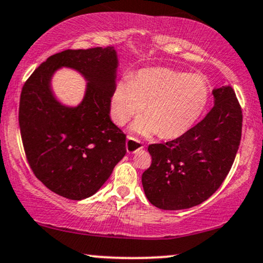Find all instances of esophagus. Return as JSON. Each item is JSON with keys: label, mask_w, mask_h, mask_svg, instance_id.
<instances>
[{"label": "esophagus", "mask_w": 263, "mask_h": 263, "mask_svg": "<svg viewBox=\"0 0 263 263\" xmlns=\"http://www.w3.org/2000/svg\"><path fill=\"white\" fill-rule=\"evenodd\" d=\"M144 145H143V143L141 141H138L137 138H134L131 137V136H128L127 139H126V151L129 154H134L139 149H142Z\"/></svg>", "instance_id": "1"}]
</instances>
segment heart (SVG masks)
Here are the masks:
<instances>
[{"instance_id":"b5f03b06","label":"heart","mask_w":263,"mask_h":263,"mask_svg":"<svg viewBox=\"0 0 263 263\" xmlns=\"http://www.w3.org/2000/svg\"><path fill=\"white\" fill-rule=\"evenodd\" d=\"M209 99L210 85L202 75L148 68L132 79L116 82L111 93V118L118 125H125L145 106L147 116L136 122L135 131L174 139L194 126Z\"/></svg>"}]
</instances>
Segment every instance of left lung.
<instances>
[{
  "label": "left lung",
  "mask_w": 263,
  "mask_h": 263,
  "mask_svg": "<svg viewBox=\"0 0 263 263\" xmlns=\"http://www.w3.org/2000/svg\"><path fill=\"white\" fill-rule=\"evenodd\" d=\"M215 105L187 134L148 147L145 197L162 210H183L211 197L227 177L241 139L242 112L234 89L212 91Z\"/></svg>",
  "instance_id": "8db88e82"
}]
</instances>
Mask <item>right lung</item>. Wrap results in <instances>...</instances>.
I'll list each match as a JSON object with an SVG mask.
<instances>
[{"instance_id": "obj_1", "label": "right lung", "mask_w": 263, "mask_h": 263, "mask_svg": "<svg viewBox=\"0 0 263 263\" xmlns=\"http://www.w3.org/2000/svg\"><path fill=\"white\" fill-rule=\"evenodd\" d=\"M61 66L89 81L79 107H64L50 91ZM118 57L112 47L55 53L30 75L22 88L19 127L34 175L61 197L81 200L95 194L126 154V135L110 120Z\"/></svg>"}]
</instances>
